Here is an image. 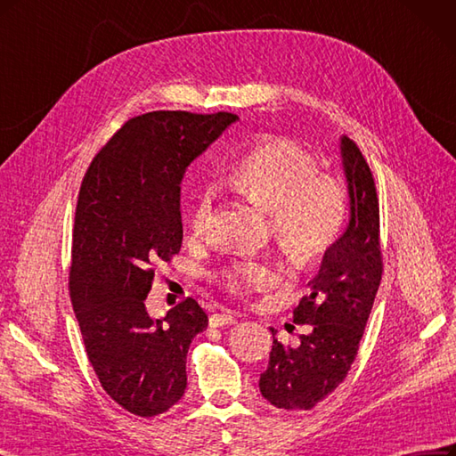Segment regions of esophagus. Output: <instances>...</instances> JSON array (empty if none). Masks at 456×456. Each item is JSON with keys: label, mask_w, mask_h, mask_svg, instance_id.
<instances>
[{"label": "esophagus", "mask_w": 456, "mask_h": 456, "mask_svg": "<svg viewBox=\"0 0 456 456\" xmlns=\"http://www.w3.org/2000/svg\"><path fill=\"white\" fill-rule=\"evenodd\" d=\"M235 322H238V317H235L233 313H215V315L209 317V324L213 328L228 326V324H235Z\"/></svg>", "instance_id": "34e87169"}]
</instances>
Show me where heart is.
Listing matches in <instances>:
<instances>
[{
  "mask_svg": "<svg viewBox=\"0 0 456 456\" xmlns=\"http://www.w3.org/2000/svg\"><path fill=\"white\" fill-rule=\"evenodd\" d=\"M228 183L260 209L272 215L277 247L296 268H313L332 248L347 218V194L339 179L319 171V162L290 137L265 135L241 151L228 171ZM213 194H198L191 226L209 228ZM223 285L243 294L270 285L273 272L258 262L235 264L221 275Z\"/></svg>",
  "mask_w": 456,
  "mask_h": 456,
  "instance_id": "obj_1",
  "label": "heart"
}]
</instances>
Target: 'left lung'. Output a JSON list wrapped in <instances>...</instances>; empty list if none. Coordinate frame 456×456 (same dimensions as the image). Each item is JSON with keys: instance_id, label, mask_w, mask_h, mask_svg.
Wrapping results in <instances>:
<instances>
[{"instance_id": "1", "label": "left lung", "mask_w": 456, "mask_h": 456, "mask_svg": "<svg viewBox=\"0 0 456 456\" xmlns=\"http://www.w3.org/2000/svg\"><path fill=\"white\" fill-rule=\"evenodd\" d=\"M351 218L309 282L311 294L294 307L296 324H311L297 347L275 339L268 370L260 373L262 396L279 410L307 411L347 378L383 275L379 198L371 169L349 137H341Z\"/></svg>"}]
</instances>
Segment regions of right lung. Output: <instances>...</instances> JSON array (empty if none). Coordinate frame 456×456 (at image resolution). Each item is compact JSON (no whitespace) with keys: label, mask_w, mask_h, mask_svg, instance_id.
<instances>
[{"label":"right lung","mask_w":456,"mask_h":456,"mask_svg":"<svg viewBox=\"0 0 456 456\" xmlns=\"http://www.w3.org/2000/svg\"><path fill=\"white\" fill-rule=\"evenodd\" d=\"M238 120L233 113L152 111L130 118L94 156L78 191L69 294L103 390L137 417L175 405L186 353L208 315L186 297L164 319L145 307L154 270L183 243L184 169Z\"/></svg>","instance_id":"obj_1"}]
</instances>
